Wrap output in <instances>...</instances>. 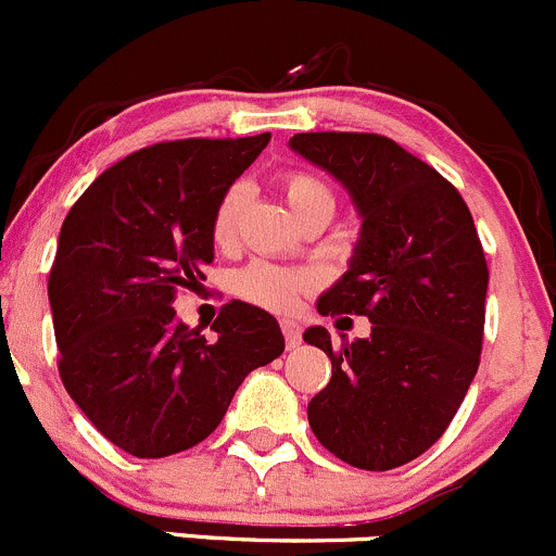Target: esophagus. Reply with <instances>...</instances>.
Returning a JSON list of instances; mask_svg holds the SVG:
<instances>
[{
	"instance_id": "obj_1",
	"label": "esophagus",
	"mask_w": 556,
	"mask_h": 556,
	"mask_svg": "<svg viewBox=\"0 0 556 556\" xmlns=\"http://www.w3.org/2000/svg\"><path fill=\"white\" fill-rule=\"evenodd\" d=\"M282 333L288 341V350H295L301 344V325L295 319H282Z\"/></svg>"
}]
</instances>
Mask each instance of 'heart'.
Segmentation results:
<instances>
[{
    "label": "heart",
    "mask_w": 556,
    "mask_h": 556,
    "mask_svg": "<svg viewBox=\"0 0 556 556\" xmlns=\"http://www.w3.org/2000/svg\"><path fill=\"white\" fill-rule=\"evenodd\" d=\"M282 185L285 201H288L290 212L295 220L306 217L309 212L330 210L333 212V195L325 188L323 179L306 172H288L279 179ZM244 193L242 188H228L226 193L217 201L215 212H212L210 223V237L215 247H228L233 242V231H237L239 212H242ZM314 285V277L304 268L282 266V263H268V261H252L244 268H239L231 279V288L239 299L247 304H255L261 309L285 312L301 299Z\"/></svg>",
    "instance_id": "b5f03b06"
}]
</instances>
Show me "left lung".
I'll return each mask as SVG.
<instances>
[{
	"label": "left lung",
	"mask_w": 556,
	"mask_h": 556,
	"mask_svg": "<svg viewBox=\"0 0 556 556\" xmlns=\"http://www.w3.org/2000/svg\"><path fill=\"white\" fill-rule=\"evenodd\" d=\"M290 150L339 179L363 220L317 312L371 319L339 352L323 325L304 333L333 366L309 401L312 433L355 468H397L444 435L479 371L490 271L473 217L452 182L379 134H295Z\"/></svg>",
	"instance_id": "1"
}]
</instances>
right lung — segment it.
Here are the masks:
<instances>
[{
  "instance_id": "1",
  "label": "right lung",
  "mask_w": 556,
  "mask_h": 556,
  "mask_svg": "<svg viewBox=\"0 0 556 556\" xmlns=\"http://www.w3.org/2000/svg\"><path fill=\"white\" fill-rule=\"evenodd\" d=\"M271 134L177 139L99 174L59 233L48 279L59 374L93 428L134 457L204 441L250 371L282 355L268 312L231 301L215 339L179 323V288L215 257L212 212Z\"/></svg>"
}]
</instances>
